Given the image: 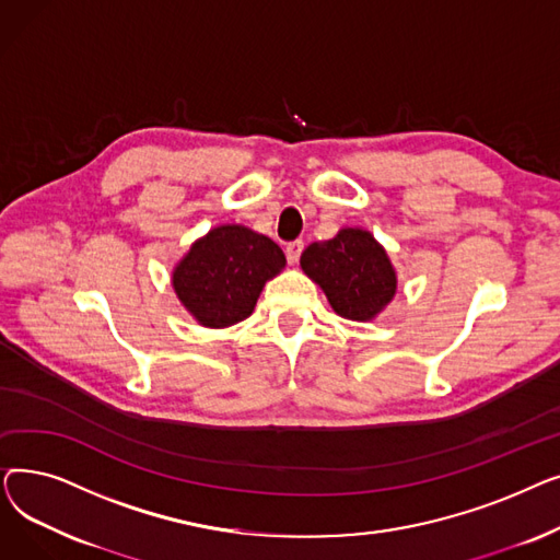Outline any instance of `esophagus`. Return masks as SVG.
I'll return each mask as SVG.
<instances>
[{
	"mask_svg": "<svg viewBox=\"0 0 560 560\" xmlns=\"http://www.w3.org/2000/svg\"><path fill=\"white\" fill-rule=\"evenodd\" d=\"M302 252H304V243L302 241H292V243L285 245V256H288L290 262H298Z\"/></svg>",
	"mask_w": 560,
	"mask_h": 560,
	"instance_id": "obj_1",
	"label": "esophagus"
}]
</instances>
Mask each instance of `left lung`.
I'll return each mask as SVG.
<instances>
[{"label": "left lung", "instance_id": "1", "mask_svg": "<svg viewBox=\"0 0 560 560\" xmlns=\"http://www.w3.org/2000/svg\"><path fill=\"white\" fill-rule=\"evenodd\" d=\"M300 265L325 290L331 308L354 322L374 319L397 292L393 262L365 229L347 226L331 241L308 245Z\"/></svg>", "mask_w": 560, "mask_h": 560}]
</instances>
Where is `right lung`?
<instances>
[{"label":"right lung","instance_id":"1","mask_svg":"<svg viewBox=\"0 0 560 560\" xmlns=\"http://www.w3.org/2000/svg\"><path fill=\"white\" fill-rule=\"evenodd\" d=\"M285 268L281 247L243 224H222L176 262V298L201 327L224 329L252 315L262 285Z\"/></svg>","mask_w":560,"mask_h":560}]
</instances>
